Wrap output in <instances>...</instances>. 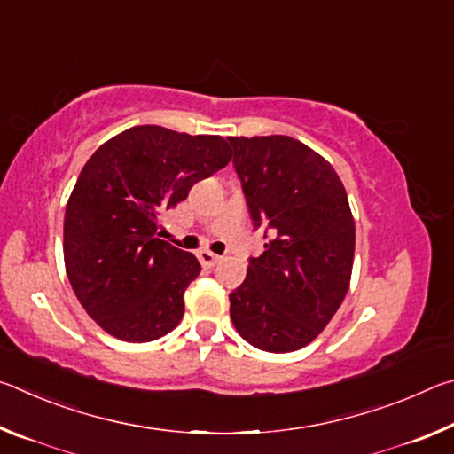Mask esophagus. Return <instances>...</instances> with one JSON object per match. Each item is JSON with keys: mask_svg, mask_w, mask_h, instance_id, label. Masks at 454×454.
Instances as JSON below:
<instances>
[{"mask_svg": "<svg viewBox=\"0 0 454 454\" xmlns=\"http://www.w3.org/2000/svg\"><path fill=\"white\" fill-rule=\"evenodd\" d=\"M198 260L204 268H212V266H216L220 262V256L214 254V252L202 250V252H198Z\"/></svg>", "mask_w": 454, "mask_h": 454, "instance_id": "34e87169", "label": "esophagus"}]
</instances>
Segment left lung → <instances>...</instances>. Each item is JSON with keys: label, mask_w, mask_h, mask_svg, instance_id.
<instances>
[{"label": "left lung", "mask_w": 454, "mask_h": 454, "mask_svg": "<svg viewBox=\"0 0 454 454\" xmlns=\"http://www.w3.org/2000/svg\"><path fill=\"white\" fill-rule=\"evenodd\" d=\"M234 168L264 252L230 294V318L246 342L266 352L310 344L347 296L355 260V218L334 168L290 136H232Z\"/></svg>", "instance_id": "1"}]
</instances>
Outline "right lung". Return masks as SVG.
Here are the masks:
<instances>
[{
  "label": "right lung",
  "instance_id": "add662e5",
  "mask_svg": "<svg viewBox=\"0 0 454 454\" xmlns=\"http://www.w3.org/2000/svg\"><path fill=\"white\" fill-rule=\"evenodd\" d=\"M230 160L222 136L162 126H134L91 153L66 206L64 262L83 310L107 334L150 342L178 326L200 262L160 240V216Z\"/></svg>",
  "mask_w": 454,
  "mask_h": 454
}]
</instances>
